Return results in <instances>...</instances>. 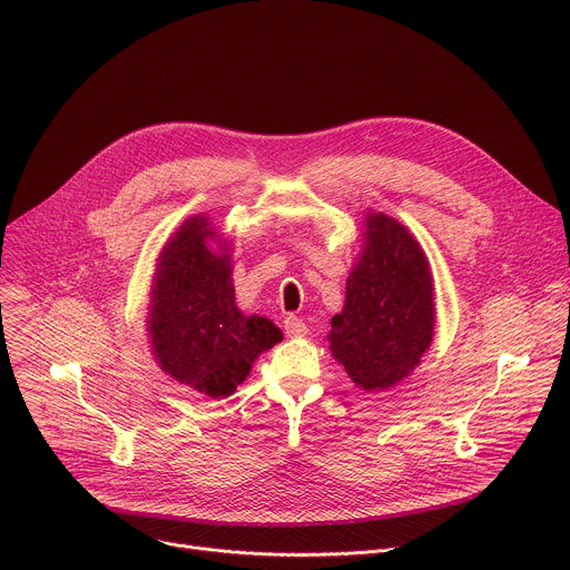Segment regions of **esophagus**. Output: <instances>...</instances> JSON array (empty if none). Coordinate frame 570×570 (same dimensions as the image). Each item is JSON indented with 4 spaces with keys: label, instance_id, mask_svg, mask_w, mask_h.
Masks as SVG:
<instances>
[{
    "label": "esophagus",
    "instance_id": "34e87169",
    "mask_svg": "<svg viewBox=\"0 0 570 570\" xmlns=\"http://www.w3.org/2000/svg\"><path fill=\"white\" fill-rule=\"evenodd\" d=\"M284 331H286V335H291V337H302V335L308 333V326H306V322L299 320L297 315H286V317H284Z\"/></svg>",
    "mask_w": 570,
    "mask_h": 570
}]
</instances>
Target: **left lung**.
<instances>
[{"instance_id": "8db88e82", "label": "left lung", "mask_w": 570, "mask_h": 570, "mask_svg": "<svg viewBox=\"0 0 570 570\" xmlns=\"http://www.w3.org/2000/svg\"><path fill=\"white\" fill-rule=\"evenodd\" d=\"M434 335L430 264L416 239L387 215H366L360 262L331 320V351L351 381L383 392L419 364Z\"/></svg>"}]
</instances>
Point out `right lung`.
I'll list each match as a JSON object with an SVG mask.
<instances>
[{"label":"right lung","instance_id":"1","mask_svg":"<svg viewBox=\"0 0 570 570\" xmlns=\"http://www.w3.org/2000/svg\"><path fill=\"white\" fill-rule=\"evenodd\" d=\"M206 217L185 222L160 253L154 277L149 335L156 360L210 399L230 396L255 357L282 340V331L235 306L228 255H217Z\"/></svg>","mask_w":570,"mask_h":570}]
</instances>
